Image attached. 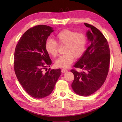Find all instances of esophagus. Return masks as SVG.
Returning a JSON list of instances; mask_svg holds the SVG:
<instances>
[{
	"instance_id": "esophagus-1",
	"label": "esophagus",
	"mask_w": 122,
	"mask_h": 122,
	"mask_svg": "<svg viewBox=\"0 0 122 122\" xmlns=\"http://www.w3.org/2000/svg\"><path fill=\"white\" fill-rule=\"evenodd\" d=\"M67 71H68V70L66 69H62L61 70V72H62V73H65V72H66Z\"/></svg>"
}]
</instances>
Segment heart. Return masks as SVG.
Masks as SVG:
<instances>
[{"mask_svg": "<svg viewBox=\"0 0 122 122\" xmlns=\"http://www.w3.org/2000/svg\"><path fill=\"white\" fill-rule=\"evenodd\" d=\"M60 45H65L63 52L65 53L56 60L55 64L59 68H68L73 63L74 58L81 57L86 50L87 38L84 33L69 29H64L59 32L56 37ZM45 49L52 57L58 54V45L56 41L48 39L45 43Z\"/></svg>", "mask_w": 122, "mask_h": 122, "instance_id": "obj_1", "label": "heart"}]
</instances>
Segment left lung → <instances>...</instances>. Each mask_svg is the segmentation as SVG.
Returning <instances> with one entry per match:
<instances>
[{
    "label": "left lung",
    "instance_id": "obj_1",
    "mask_svg": "<svg viewBox=\"0 0 122 122\" xmlns=\"http://www.w3.org/2000/svg\"><path fill=\"white\" fill-rule=\"evenodd\" d=\"M89 28L86 36L90 42L83 56L74 64V68L83 70L71 72L74 78L71 86L74 92L83 97L92 94L102 86L109 70L110 51L107 39L92 25L84 23Z\"/></svg>",
    "mask_w": 122,
    "mask_h": 122
}]
</instances>
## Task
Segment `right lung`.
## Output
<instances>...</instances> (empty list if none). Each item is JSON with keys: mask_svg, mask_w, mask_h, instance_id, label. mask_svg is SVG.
Returning <instances> with one entry per match:
<instances>
[{"mask_svg": "<svg viewBox=\"0 0 122 122\" xmlns=\"http://www.w3.org/2000/svg\"><path fill=\"white\" fill-rule=\"evenodd\" d=\"M53 31L48 25H36L24 33L15 46V76L25 92L36 98L50 95L61 74L60 69L49 68L48 71L46 69L52 62L46 50L45 43Z\"/></svg>", "mask_w": 122, "mask_h": 122, "instance_id": "obj_1", "label": "right lung"}]
</instances>
